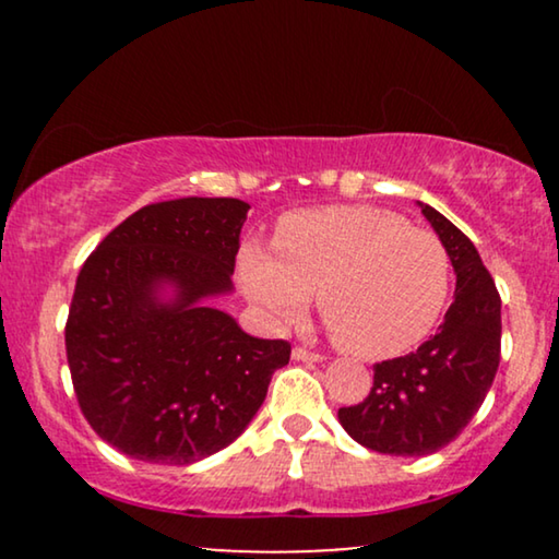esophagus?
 I'll return each mask as SVG.
<instances>
[{"label": "esophagus", "instance_id": "esophagus-1", "mask_svg": "<svg viewBox=\"0 0 559 559\" xmlns=\"http://www.w3.org/2000/svg\"><path fill=\"white\" fill-rule=\"evenodd\" d=\"M293 358L295 361H305V364H318V361H323V356L320 354H316V350H308V348H293Z\"/></svg>", "mask_w": 559, "mask_h": 559}]
</instances>
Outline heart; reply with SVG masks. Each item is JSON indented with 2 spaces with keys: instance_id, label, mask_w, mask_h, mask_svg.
<instances>
[{
  "instance_id": "heart-1",
  "label": "heart",
  "mask_w": 559,
  "mask_h": 559,
  "mask_svg": "<svg viewBox=\"0 0 559 559\" xmlns=\"http://www.w3.org/2000/svg\"><path fill=\"white\" fill-rule=\"evenodd\" d=\"M236 272L272 325L293 323L316 295L338 346L369 361L415 348L450 293L445 243L373 205L287 213L272 251L247 243Z\"/></svg>"
}]
</instances>
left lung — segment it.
Returning <instances> with one entry per match:
<instances>
[{
	"label": "left lung",
	"instance_id": "left-lung-1",
	"mask_svg": "<svg viewBox=\"0 0 559 559\" xmlns=\"http://www.w3.org/2000/svg\"><path fill=\"white\" fill-rule=\"evenodd\" d=\"M417 205L448 249L453 305L415 354L373 366V386L361 404L338 409V423L356 442L404 457L438 453L463 432L501 358V297L491 274L461 228L432 205Z\"/></svg>",
	"mask_w": 559,
	"mask_h": 559
}]
</instances>
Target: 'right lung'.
Returning <instances> with one entry per match:
<instances>
[{"label": "right lung", "instance_id": "1", "mask_svg": "<svg viewBox=\"0 0 559 559\" xmlns=\"http://www.w3.org/2000/svg\"><path fill=\"white\" fill-rule=\"evenodd\" d=\"M249 203H150L86 259L66 350L83 417L134 461L190 465L231 445L289 343L243 333L211 300L234 293Z\"/></svg>", "mask_w": 559, "mask_h": 559}]
</instances>
